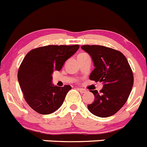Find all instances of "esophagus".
<instances>
[{"instance_id":"obj_1","label":"esophagus","mask_w":147,"mask_h":147,"mask_svg":"<svg viewBox=\"0 0 147 147\" xmlns=\"http://www.w3.org/2000/svg\"><path fill=\"white\" fill-rule=\"evenodd\" d=\"M78 90H79L80 93H82V94H85V93L87 92V90L84 88H78Z\"/></svg>"}]
</instances>
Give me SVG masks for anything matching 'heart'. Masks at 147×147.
I'll return each mask as SVG.
<instances>
[{"label": "heart", "mask_w": 147, "mask_h": 147, "mask_svg": "<svg viewBox=\"0 0 147 147\" xmlns=\"http://www.w3.org/2000/svg\"><path fill=\"white\" fill-rule=\"evenodd\" d=\"M85 54H86V53H80V54H79L78 56H82V55H85Z\"/></svg>", "instance_id": "obj_1"}]
</instances>
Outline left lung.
Masks as SVG:
<instances>
[{
  "label": "left lung",
  "instance_id": "obj_1",
  "mask_svg": "<svg viewBox=\"0 0 147 147\" xmlns=\"http://www.w3.org/2000/svg\"><path fill=\"white\" fill-rule=\"evenodd\" d=\"M81 49L90 55L95 67L90 80L103 83L100 93L90 90L94 101L88 109L98 117L112 116L123 107L132 90L134 75L128 61L121 52L105 46L86 45Z\"/></svg>",
  "mask_w": 147,
  "mask_h": 147
}]
</instances>
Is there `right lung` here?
I'll return each instance as SVG.
<instances>
[{
	"instance_id": "obj_1",
	"label": "right lung",
	"mask_w": 147,
	"mask_h": 147,
	"mask_svg": "<svg viewBox=\"0 0 147 147\" xmlns=\"http://www.w3.org/2000/svg\"><path fill=\"white\" fill-rule=\"evenodd\" d=\"M79 47L51 45L33 49L26 55L18 71V80L24 99L35 112L49 115L62 105L72 87L54 86L52 75L61 70Z\"/></svg>"
}]
</instances>
